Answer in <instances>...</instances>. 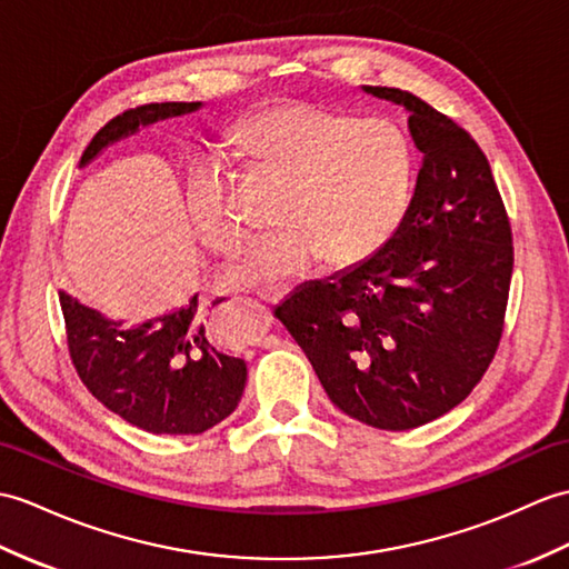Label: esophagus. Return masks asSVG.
Here are the masks:
<instances>
[{
  "label": "esophagus",
  "instance_id": "obj_1",
  "mask_svg": "<svg viewBox=\"0 0 569 569\" xmlns=\"http://www.w3.org/2000/svg\"><path fill=\"white\" fill-rule=\"evenodd\" d=\"M286 293H288V290H281V288L279 290H259L257 302L271 308V306H276V302H281L286 298Z\"/></svg>",
  "mask_w": 569,
  "mask_h": 569
}]
</instances>
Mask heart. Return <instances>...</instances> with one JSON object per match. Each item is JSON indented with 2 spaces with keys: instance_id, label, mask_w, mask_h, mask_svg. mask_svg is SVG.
I'll list each match as a JSON object with an SVG mask.
<instances>
[{
  "instance_id": "1",
  "label": "heart",
  "mask_w": 569,
  "mask_h": 569,
  "mask_svg": "<svg viewBox=\"0 0 569 569\" xmlns=\"http://www.w3.org/2000/svg\"><path fill=\"white\" fill-rule=\"evenodd\" d=\"M259 171L286 181L279 230L249 240L222 269L228 288L279 286L325 257L329 267L363 261L386 244L407 213L415 150L388 118H356L315 101L290 99L261 109L232 130ZM193 228L216 252L242 237L232 181L218 160H198L187 177Z\"/></svg>"
}]
</instances>
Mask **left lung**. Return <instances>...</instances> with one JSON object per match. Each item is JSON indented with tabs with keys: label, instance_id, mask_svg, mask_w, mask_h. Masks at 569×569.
<instances>
[{
	"label": "left lung",
	"instance_id": "obj_1",
	"mask_svg": "<svg viewBox=\"0 0 569 569\" xmlns=\"http://www.w3.org/2000/svg\"><path fill=\"white\" fill-rule=\"evenodd\" d=\"M366 91L409 111L425 154L412 203L371 259L300 286L276 317L341 412L405 431L451 412L490 368L505 332L511 224L466 128L409 91Z\"/></svg>",
	"mask_w": 569,
	"mask_h": 569
}]
</instances>
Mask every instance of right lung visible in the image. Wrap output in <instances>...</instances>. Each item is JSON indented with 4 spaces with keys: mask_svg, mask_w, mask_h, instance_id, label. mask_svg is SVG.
<instances>
[{
    "mask_svg": "<svg viewBox=\"0 0 569 569\" xmlns=\"http://www.w3.org/2000/svg\"><path fill=\"white\" fill-rule=\"evenodd\" d=\"M201 101L142 103L111 118L91 138L82 164L116 140L160 118L196 111ZM216 300L213 306H218ZM64 335L77 376L87 390L128 425L150 433H203L234 412L247 382L242 359L210 341V317L198 293L142 325L123 327L60 293Z\"/></svg>",
    "mask_w": 569,
    "mask_h": 569,
    "instance_id": "1",
    "label": "right lung"
}]
</instances>
